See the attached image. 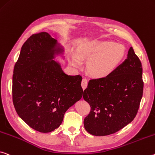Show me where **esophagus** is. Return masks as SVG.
<instances>
[{
  "label": "esophagus",
  "instance_id": "esophagus-1",
  "mask_svg": "<svg viewBox=\"0 0 155 155\" xmlns=\"http://www.w3.org/2000/svg\"><path fill=\"white\" fill-rule=\"evenodd\" d=\"M87 83H88V81H87V78H83V80H82V82H81V86H82V88L83 90H85V88L87 87Z\"/></svg>",
  "mask_w": 155,
  "mask_h": 155
}]
</instances>
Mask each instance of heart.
<instances>
[{
  "label": "heart",
  "mask_w": 155,
  "mask_h": 155,
  "mask_svg": "<svg viewBox=\"0 0 155 155\" xmlns=\"http://www.w3.org/2000/svg\"><path fill=\"white\" fill-rule=\"evenodd\" d=\"M126 48L120 43L111 41L92 40L78 47L75 54L70 53V63L74 67H80L81 60H88L87 72L93 77H105L111 74L122 61Z\"/></svg>",
  "instance_id": "heart-1"
}]
</instances>
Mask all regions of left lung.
<instances>
[{
    "mask_svg": "<svg viewBox=\"0 0 155 155\" xmlns=\"http://www.w3.org/2000/svg\"><path fill=\"white\" fill-rule=\"evenodd\" d=\"M142 65L130 47L127 58L106 77L90 80L83 99L91 111L84 127L94 136L120 130L136 116L143 96Z\"/></svg>",
    "mask_w": 155,
    "mask_h": 155,
    "instance_id": "1",
    "label": "left lung"
}]
</instances>
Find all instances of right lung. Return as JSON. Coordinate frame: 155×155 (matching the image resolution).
<instances>
[{"mask_svg": "<svg viewBox=\"0 0 155 155\" xmlns=\"http://www.w3.org/2000/svg\"><path fill=\"white\" fill-rule=\"evenodd\" d=\"M64 48L47 32L31 35L22 46L14 69L15 110L31 128L50 132L62 124L65 112L81 99L82 77L63 72L54 61L64 59Z\"/></svg>", "mask_w": 155, "mask_h": 155, "instance_id": "right-lung-1", "label": "right lung"}]
</instances>
